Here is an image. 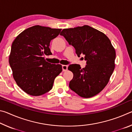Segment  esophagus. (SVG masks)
<instances>
[{
    "label": "esophagus",
    "instance_id": "1",
    "mask_svg": "<svg viewBox=\"0 0 132 132\" xmlns=\"http://www.w3.org/2000/svg\"><path fill=\"white\" fill-rule=\"evenodd\" d=\"M68 65H65V64H64V65H62V69H63V71H65L68 70Z\"/></svg>",
    "mask_w": 132,
    "mask_h": 132
}]
</instances>
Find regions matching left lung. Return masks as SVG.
I'll return each instance as SVG.
<instances>
[{
    "instance_id": "left-lung-1",
    "label": "left lung",
    "mask_w": 132,
    "mask_h": 132,
    "mask_svg": "<svg viewBox=\"0 0 132 132\" xmlns=\"http://www.w3.org/2000/svg\"><path fill=\"white\" fill-rule=\"evenodd\" d=\"M61 35L74 46L78 56H84L86 68L79 64L69 65L73 78L69 87L82 98H90L98 94L108 83L114 70L116 52L111 41L103 32L85 25L65 28Z\"/></svg>"
}]
</instances>
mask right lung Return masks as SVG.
<instances>
[{"mask_svg": "<svg viewBox=\"0 0 132 132\" xmlns=\"http://www.w3.org/2000/svg\"><path fill=\"white\" fill-rule=\"evenodd\" d=\"M61 30L34 26L24 30L13 42L9 59L13 77L28 94L39 96L48 92L62 72L61 64H51L44 57L52 55L50 42Z\"/></svg>", "mask_w": 132, "mask_h": 132, "instance_id": "1", "label": "right lung"}]
</instances>
